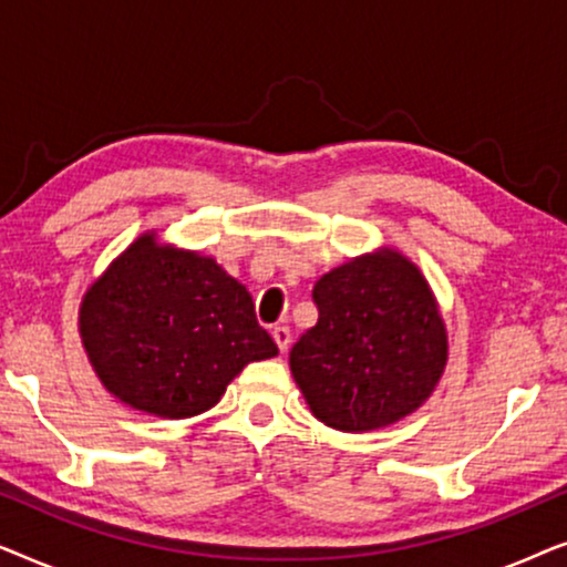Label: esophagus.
<instances>
[{
  "mask_svg": "<svg viewBox=\"0 0 567 567\" xmlns=\"http://www.w3.org/2000/svg\"><path fill=\"white\" fill-rule=\"evenodd\" d=\"M270 336H274L276 346H278V351H281V353L289 351V346H291V330L286 328V324H276V328H274V332H270Z\"/></svg>",
  "mask_w": 567,
  "mask_h": 567,
  "instance_id": "esophagus-1",
  "label": "esophagus"
}]
</instances>
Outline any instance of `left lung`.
Returning <instances> with one entry per match:
<instances>
[{"instance_id":"1","label":"left lung","mask_w":567,"mask_h":567,"mask_svg":"<svg viewBox=\"0 0 567 567\" xmlns=\"http://www.w3.org/2000/svg\"><path fill=\"white\" fill-rule=\"evenodd\" d=\"M320 317L289 353L317 421L343 433L415 413L449 361L446 324L429 281L394 247L351 258L315 284Z\"/></svg>"}]
</instances>
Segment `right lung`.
<instances>
[{
	"label": "right lung",
	"mask_w": 567,
	"mask_h": 567,
	"mask_svg": "<svg viewBox=\"0 0 567 567\" xmlns=\"http://www.w3.org/2000/svg\"><path fill=\"white\" fill-rule=\"evenodd\" d=\"M80 338L115 400L169 421L212 410L247 363L278 353L250 291L157 231L136 237L87 286Z\"/></svg>",
	"instance_id": "1"
}]
</instances>
